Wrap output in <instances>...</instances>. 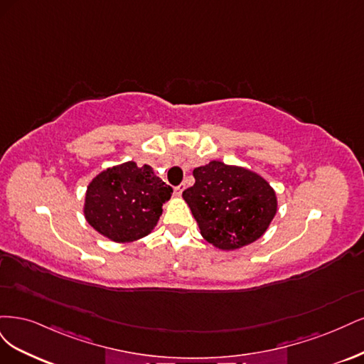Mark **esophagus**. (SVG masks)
Masks as SVG:
<instances>
[{
  "label": "esophagus",
  "mask_w": 364,
  "mask_h": 364,
  "mask_svg": "<svg viewBox=\"0 0 364 364\" xmlns=\"http://www.w3.org/2000/svg\"><path fill=\"white\" fill-rule=\"evenodd\" d=\"M173 192H175V195H177V196H181L183 187H181V186H177V187H175V189H173Z\"/></svg>",
  "instance_id": "1"
}]
</instances>
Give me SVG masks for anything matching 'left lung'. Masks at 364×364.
I'll return each mask as SVG.
<instances>
[{
  "label": "left lung",
  "mask_w": 364,
  "mask_h": 364,
  "mask_svg": "<svg viewBox=\"0 0 364 364\" xmlns=\"http://www.w3.org/2000/svg\"><path fill=\"white\" fill-rule=\"evenodd\" d=\"M195 184L183 192L201 236L224 251L260 239L277 213V195L250 169L213 160L193 169Z\"/></svg>",
  "instance_id": "obj_1"
}]
</instances>
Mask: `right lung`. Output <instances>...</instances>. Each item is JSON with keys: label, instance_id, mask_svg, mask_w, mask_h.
I'll return each instance as SVG.
<instances>
[{"label": "right lung", "instance_id": "right-lung-1", "mask_svg": "<svg viewBox=\"0 0 364 364\" xmlns=\"http://www.w3.org/2000/svg\"><path fill=\"white\" fill-rule=\"evenodd\" d=\"M172 187L151 166L134 161L107 168L86 191L85 218L104 237L118 243L142 239L154 230Z\"/></svg>", "mask_w": 364, "mask_h": 364}]
</instances>
